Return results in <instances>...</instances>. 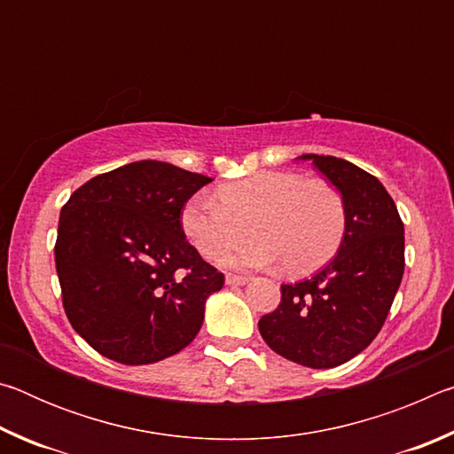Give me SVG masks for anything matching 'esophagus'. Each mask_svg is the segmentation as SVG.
I'll list each match as a JSON object with an SVG mask.
<instances>
[{"label":"esophagus","instance_id":"34e87169","mask_svg":"<svg viewBox=\"0 0 454 454\" xmlns=\"http://www.w3.org/2000/svg\"><path fill=\"white\" fill-rule=\"evenodd\" d=\"M248 280H250L248 276H242V274H232V272L226 274L228 286H242V284H246Z\"/></svg>","mask_w":454,"mask_h":454}]
</instances>
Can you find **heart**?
Here are the masks:
<instances>
[{"instance_id": "obj_1", "label": "heart", "mask_w": 454, "mask_h": 454, "mask_svg": "<svg viewBox=\"0 0 454 454\" xmlns=\"http://www.w3.org/2000/svg\"><path fill=\"white\" fill-rule=\"evenodd\" d=\"M216 198L192 196L182 210V230L200 254L218 260L252 228L258 240L230 254V266L282 262L290 274H306L334 254L347 228L340 192L296 172H260L226 184Z\"/></svg>"}]
</instances>
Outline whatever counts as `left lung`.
Here are the masks:
<instances>
[{"label":"left lung","mask_w":454,"mask_h":454,"mask_svg":"<svg viewBox=\"0 0 454 454\" xmlns=\"http://www.w3.org/2000/svg\"><path fill=\"white\" fill-rule=\"evenodd\" d=\"M342 194L338 254L310 278L282 284L278 309L258 320L268 347L310 368L348 363L380 333L404 272V224L395 200L363 168L304 153Z\"/></svg>","instance_id":"8db88e82"}]
</instances>
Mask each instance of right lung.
Wrapping results in <instances>:
<instances>
[{
    "mask_svg": "<svg viewBox=\"0 0 454 454\" xmlns=\"http://www.w3.org/2000/svg\"><path fill=\"white\" fill-rule=\"evenodd\" d=\"M212 182L142 160L99 174L59 214L56 270L75 333L121 364H152L194 340L224 274L186 240L180 216Z\"/></svg>",
    "mask_w": 454,
    "mask_h": 454,
    "instance_id": "right-lung-1",
    "label": "right lung"
}]
</instances>
